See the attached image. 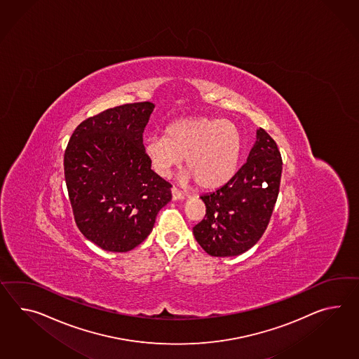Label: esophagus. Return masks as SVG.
<instances>
[{
	"instance_id": "obj_1",
	"label": "esophagus",
	"mask_w": 359,
	"mask_h": 359,
	"mask_svg": "<svg viewBox=\"0 0 359 359\" xmlns=\"http://www.w3.org/2000/svg\"><path fill=\"white\" fill-rule=\"evenodd\" d=\"M171 193H172V200H183L184 197H185V194L183 192H180L177 188H176L175 185L171 188Z\"/></svg>"
}]
</instances>
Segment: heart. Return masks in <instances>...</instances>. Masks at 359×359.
Here are the masks:
<instances>
[{
  "mask_svg": "<svg viewBox=\"0 0 359 359\" xmlns=\"http://www.w3.org/2000/svg\"><path fill=\"white\" fill-rule=\"evenodd\" d=\"M241 136L233 123L212 118L182 119L168 126L165 137H151L145 153L154 171L167 176L182 163L185 179L201 188H218L235 175L241 157Z\"/></svg>",
  "mask_w": 359,
  "mask_h": 359,
  "instance_id": "heart-1",
  "label": "heart"
}]
</instances>
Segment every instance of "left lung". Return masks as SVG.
Masks as SVG:
<instances>
[{
	"instance_id": "1",
	"label": "left lung",
	"mask_w": 359,
	"mask_h": 359,
	"mask_svg": "<svg viewBox=\"0 0 359 359\" xmlns=\"http://www.w3.org/2000/svg\"><path fill=\"white\" fill-rule=\"evenodd\" d=\"M281 171L276 142L259 128L246 163L215 192L201 196L206 214L193 235L206 253L232 257L258 243L279 196Z\"/></svg>"
}]
</instances>
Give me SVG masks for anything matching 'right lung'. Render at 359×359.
Returning <instances> with one entry per match:
<instances>
[{"label":"right lung","mask_w":359,"mask_h":359,"mask_svg":"<svg viewBox=\"0 0 359 359\" xmlns=\"http://www.w3.org/2000/svg\"><path fill=\"white\" fill-rule=\"evenodd\" d=\"M154 105L135 102L93 115L65 150V180L80 232L101 249L126 253L154 227L171 184L150 167L142 133Z\"/></svg>","instance_id":"1"}]
</instances>
